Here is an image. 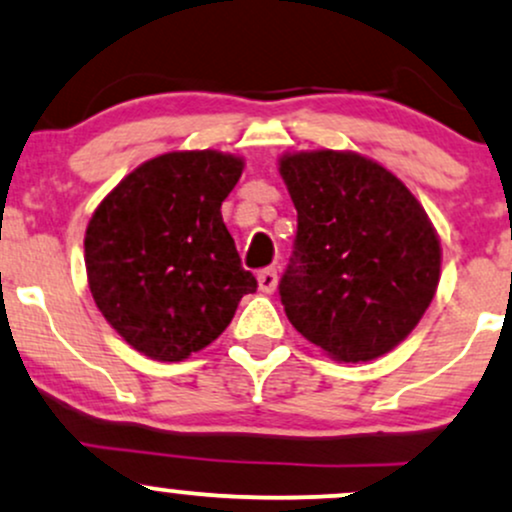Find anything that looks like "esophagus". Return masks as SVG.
Instances as JSON below:
<instances>
[{
  "instance_id": "esophagus-1",
  "label": "esophagus",
  "mask_w": 512,
  "mask_h": 512,
  "mask_svg": "<svg viewBox=\"0 0 512 512\" xmlns=\"http://www.w3.org/2000/svg\"><path fill=\"white\" fill-rule=\"evenodd\" d=\"M257 284H260L262 293H274L276 284H279V274H276V269L274 267L262 269L260 276H257Z\"/></svg>"
}]
</instances>
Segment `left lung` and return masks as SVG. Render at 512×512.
Wrapping results in <instances>:
<instances>
[{
    "instance_id": "1",
    "label": "left lung",
    "mask_w": 512,
    "mask_h": 512,
    "mask_svg": "<svg viewBox=\"0 0 512 512\" xmlns=\"http://www.w3.org/2000/svg\"><path fill=\"white\" fill-rule=\"evenodd\" d=\"M279 173L298 211L296 257L279 284L291 325L334 361L392 351L440 281L443 250L426 209L356 151H286Z\"/></svg>"
}]
</instances>
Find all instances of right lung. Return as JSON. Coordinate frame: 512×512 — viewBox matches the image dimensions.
I'll list each match as a JSON object with an SVG mask.
<instances>
[{
	"label": "right lung",
	"mask_w": 512,
	"mask_h": 512,
	"mask_svg": "<svg viewBox=\"0 0 512 512\" xmlns=\"http://www.w3.org/2000/svg\"><path fill=\"white\" fill-rule=\"evenodd\" d=\"M243 168L245 158L223 151H168L125 175L88 219V289L139 354L185 361L257 289L221 216Z\"/></svg>",
	"instance_id": "right-lung-1"
}]
</instances>
